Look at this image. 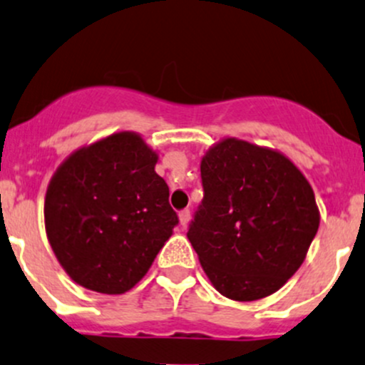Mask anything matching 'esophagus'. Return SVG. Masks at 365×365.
<instances>
[{"instance_id": "esophagus-1", "label": "esophagus", "mask_w": 365, "mask_h": 365, "mask_svg": "<svg viewBox=\"0 0 365 365\" xmlns=\"http://www.w3.org/2000/svg\"><path fill=\"white\" fill-rule=\"evenodd\" d=\"M178 217H180V225L185 229L190 222V210H182V212L178 213Z\"/></svg>"}]
</instances>
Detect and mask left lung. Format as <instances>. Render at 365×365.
<instances>
[{
	"label": "left lung",
	"instance_id": "1",
	"mask_svg": "<svg viewBox=\"0 0 365 365\" xmlns=\"http://www.w3.org/2000/svg\"><path fill=\"white\" fill-rule=\"evenodd\" d=\"M205 197L187 237L215 289L257 301L304 262L320 225L308 180L271 148L225 138L201 160Z\"/></svg>",
	"mask_w": 365,
	"mask_h": 365
}]
</instances>
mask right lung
<instances>
[{
    "instance_id": "obj_1",
    "label": "right lung",
    "mask_w": 365,
    "mask_h": 365,
    "mask_svg": "<svg viewBox=\"0 0 365 365\" xmlns=\"http://www.w3.org/2000/svg\"><path fill=\"white\" fill-rule=\"evenodd\" d=\"M157 153L136 133H115L71 153L45 195V231L73 282L124 294L150 269L178 225Z\"/></svg>"
}]
</instances>
